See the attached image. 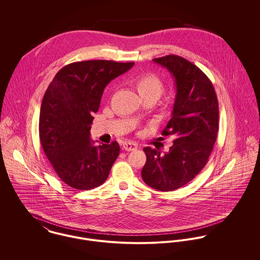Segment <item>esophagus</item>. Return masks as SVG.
Segmentation results:
<instances>
[{
	"mask_svg": "<svg viewBox=\"0 0 260 260\" xmlns=\"http://www.w3.org/2000/svg\"><path fill=\"white\" fill-rule=\"evenodd\" d=\"M123 149L126 151H134L137 149V145L133 142H124L123 143Z\"/></svg>",
	"mask_w": 260,
	"mask_h": 260,
	"instance_id": "esophagus-1",
	"label": "esophagus"
}]
</instances>
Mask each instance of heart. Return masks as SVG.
Instances as JSON below:
<instances>
[{
    "mask_svg": "<svg viewBox=\"0 0 260 260\" xmlns=\"http://www.w3.org/2000/svg\"><path fill=\"white\" fill-rule=\"evenodd\" d=\"M136 86L141 96L149 93H156L160 95L163 91V83L161 79L154 73L140 75L136 80Z\"/></svg>",
    "mask_w": 260,
    "mask_h": 260,
    "instance_id": "obj_1",
    "label": "heart"
}]
</instances>
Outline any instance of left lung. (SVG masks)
Returning <instances> with one entry per match:
<instances>
[{
  "label": "left lung",
  "mask_w": 260,
  "mask_h": 260,
  "mask_svg": "<svg viewBox=\"0 0 260 260\" xmlns=\"http://www.w3.org/2000/svg\"><path fill=\"white\" fill-rule=\"evenodd\" d=\"M175 79L172 117L162 131L174 136L169 152L143 149L146 163L141 175L147 185L172 191L191 181L207 164L218 133V100L209 78L197 66L177 55L153 59Z\"/></svg>",
  "instance_id": "obj_1"
}]
</instances>
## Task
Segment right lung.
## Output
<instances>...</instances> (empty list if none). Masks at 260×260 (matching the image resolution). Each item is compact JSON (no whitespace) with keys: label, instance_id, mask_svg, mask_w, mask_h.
<instances>
[{"label":"right lung","instance_id":"right-lung-1","mask_svg":"<svg viewBox=\"0 0 260 260\" xmlns=\"http://www.w3.org/2000/svg\"><path fill=\"white\" fill-rule=\"evenodd\" d=\"M134 65L107 60L74 62L55 75L43 97L39 135L42 147L59 178L79 190L103 184L119 156L120 146H93V114L105 87Z\"/></svg>","mask_w":260,"mask_h":260}]
</instances>
